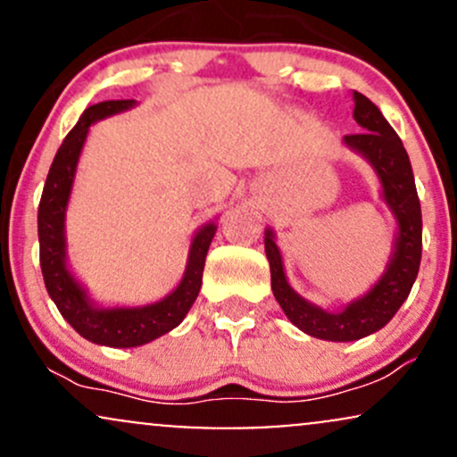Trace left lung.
I'll return each mask as SVG.
<instances>
[{
	"instance_id": "obj_1",
	"label": "left lung",
	"mask_w": 457,
	"mask_h": 457,
	"mask_svg": "<svg viewBox=\"0 0 457 457\" xmlns=\"http://www.w3.org/2000/svg\"><path fill=\"white\" fill-rule=\"evenodd\" d=\"M354 120L363 130L356 135H345L344 144L365 156L374 167L376 176L380 178L382 199L397 221L395 246L385 275L365 296L356 298L342 312H324L322 307L305 301L292 290L283 272L275 234L269 228L264 236L272 295L283 313L303 333L327 342H354L385 327L411 295L421 264V204L414 187L411 159L403 150L402 139L397 137L380 109L359 92H354Z\"/></svg>"
}]
</instances>
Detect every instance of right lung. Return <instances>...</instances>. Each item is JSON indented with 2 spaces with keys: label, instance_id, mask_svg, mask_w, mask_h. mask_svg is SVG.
<instances>
[{
  "label": "right lung",
  "instance_id": "obj_1",
  "mask_svg": "<svg viewBox=\"0 0 457 457\" xmlns=\"http://www.w3.org/2000/svg\"><path fill=\"white\" fill-rule=\"evenodd\" d=\"M135 101H104L92 104L79 118L77 127L66 135L51 162L43 197L38 206V240H40V269L49 296L60 309L64 320L87 342L112 345V348H135L144 345L161 335L170 333L185 320L202 287L204 262L211 246L217 225L212 221L202 225L193 236L188 249L187 270L182 281L171 295L144 307H98L87 296L86 287L79 283L66 266V234L64 219L68 197L79 156L86 144L87 130L98 120L127 112L135 107Z\"/></svg>",
  "mask_w": 457,
  "mask_h": 457
}]
</instances>
